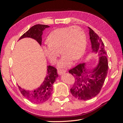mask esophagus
<instances>
[{
    "mask_svg": "<svg viewBox=\"0 0 123 123\" xmlns=\"http://www.w3.org/2000/svg\"><path fill=\"white\" fill-rule=\"evenodd\" d=\"M65 72H66V70H62V69H59V70H58V71H57L58 74H60V75L63 74Z\"/></svg>",
    "mask_w": 123,
    "mask_h": 123,
    "instance_id": "esophagus-1",
    "label": "esophagus"
}]
</instances>
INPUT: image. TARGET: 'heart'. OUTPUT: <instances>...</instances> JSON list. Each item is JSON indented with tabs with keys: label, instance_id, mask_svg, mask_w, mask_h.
I'll list each match as a JSON object with an SVG mask.
<instances>
[{
	"label": "heart",
	"instance_id": "1",
	"mask_svg": "<svg viewBox=\"0 0 123 123\" xmlns=\"http://www.w3.org/2000/svg\"><path fill=\"white\" fill-rule=\"evenodd\" d=\"M48 45L43 47L44 54L51 63H56L60 51L63 54L60 66L66 67L72 60L76 61L84 55L87 38L84 31L78 26L58 28L50 33Z\"/></svg>",
	"mask_w": 123,
	"mask_h": 123
}]
</instances>
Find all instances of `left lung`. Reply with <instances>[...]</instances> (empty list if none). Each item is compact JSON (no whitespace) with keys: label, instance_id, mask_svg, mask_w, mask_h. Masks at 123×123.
Here are the masks:
<instances>
[{"label":"left lung","instance_id":"obj_1","mask_svg":"<svg viewBox=\"0 0 123 123\" xmlns=\"http://www.w3.org/2000/svg\"><path fill=\"white\" fill-rule=\"evenodd\" d=\"M89 29L92 48L99 57L98 65L90 71L85 68V63H81L69 70L75 79L70 92L75 98L81 100L91 99L99 94L109 69L107 54L103 42L92 29Z\"/></svg>","mask_w":123,"mask_h":123}]
</instances>
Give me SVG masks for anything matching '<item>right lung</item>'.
<instances>
[{"label": "right lung", "mask_w": 123, "mask_h": 123, "mask_svg": "<svg viewBox=\"0 0 123 123\" xmlns=\"http://www.w3.org/2000/svg\"><path fill=\"white\" fill-rule=\"evenodd\" d=\"M47 25L36 24L32 26L24 33L19 39L25 37H30L35 39L40 45L42 44V35L43 31L45 28H49ZM58 76L57 69L54 67L47 66V73L44 81L41 86L36 90L28 91L24 90L18 86L20 93L22 95L32 103L40 104L44 103L49 99L53 91V85Z\"/></svg>", "instance_id": "1"}]
</instances>
